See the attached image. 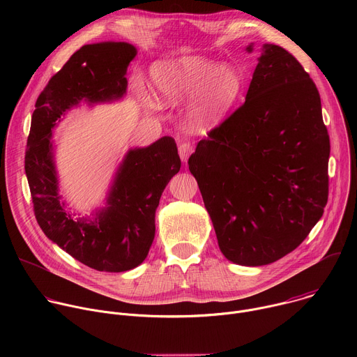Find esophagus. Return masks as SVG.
Returning <instances> with one entry per match:
<instances>
[{
    "mask_svg": "<svg viewBox=\"0 0 357 357\" xmlns=\"http://www.w3.org/2000/svg\"><path fill=\"white\" fill-rule=\"evenodd\" d=\"M178 151H179V157H181V160H182V161H188L189 155H190L192 152H193V145H192L190 142L185 141V142L179 144Z\"/></svg>",
    "mask_w": 357,
    "mask_h": 357,
    "instance_id": "1",
    "label": "esophagus"
}]
</instances>
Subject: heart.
I'll list each match as a JSON object with an SVG mask.
<instances>
[{
    "label": "heart",
    "instance_id": "heart-1",
    "mask_svg": "<svg viewBox=\"0 0 357 357\" xmlns=\"http://www.w3.org/2000/svg\"><path fill=\"white\" fill-rule=\"evenodd\" d=\"M151 82L161 103L175 105L195 96L190 117L197 127L219 123L240 96L243 79L229 65L202 58H182L152 66Z\"/></svg>",
    "mask_w": 357,
    "mask_h": 357
}]
</instances>
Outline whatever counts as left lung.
I'll return each mask as SVG.
<instances>
[{
    "instance_id": "obj_1",
    "label": "left lung",
    "mask_w": 357,
    "mask_h": 357,
    "mask_svg": "<svg viewBox=\"0 0 357 357\" xmlns=\"http://www.w3.org/2000/svg\"><path fill=\"white\" fill-rule=\"evenodd\" d=\"M329 152L314 80L288 50L263 45L245 101L188 161L227 260L271 264L307 238L328 202Z\"/></svg>"
}]
</instances>
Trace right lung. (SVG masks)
<instances>
[{
  "instance_id": "1",
  "label": "right lung",
  "mask_w": 357,
  "mask_h": 357,
  "mask_svg": "<svg viewBox=\"0 0 357 357\" xmlns=\"http://www.w3.org/2000/svg\"><path fill=\"white\" fill-rule=\"evenodd\" d=\"M135 54V47L126 42L82 46L38 96L25 151V174L39 227L73 259L97 271H128L148 256L155 236V209L181 168L176 142L162 137L146 148L131 149L107 208L86 223L75 222L63 209L49 137L56 120L79 101L121 97L127 89V66Z\"/></svg>"
}]
</instances>
